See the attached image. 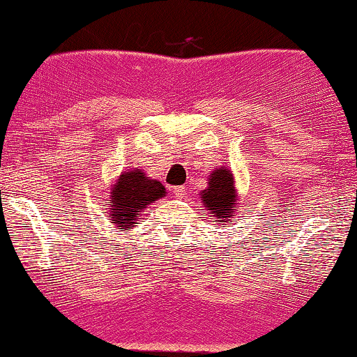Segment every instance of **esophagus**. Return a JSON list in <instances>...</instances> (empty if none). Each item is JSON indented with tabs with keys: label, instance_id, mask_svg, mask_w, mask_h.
Instances as JSON below:
<instances>
[{
	"label": "esophagus",
	"instance_id": "34e87169",
	"mask_svg": "<svg viewBox=\"0 0 357 357\" xmlns=\"http://www.w3.org/2000/svg\"><path fill=\"white\" fill-rule=\"evenodd\" d=\"M174 195L177 198H183L185 195H187V188L183 187V185H178V187H174Z\"/></svg>",
	"mask_w": 357,
	"mask_h": 357
}]
</instances>
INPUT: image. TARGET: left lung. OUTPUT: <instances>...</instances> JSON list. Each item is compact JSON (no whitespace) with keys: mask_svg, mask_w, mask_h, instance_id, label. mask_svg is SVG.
<instances>
[{"mask_svg":"<svg viewBox=\"0 0 357 357\" xmlns=\"http://www.w3.org/2000/svg\"><path fill=\"white\" fill-rule=\"evenodd\" d=\"M202 199L204 208L208 209L211 222L226 224L227 219H231L232 222V216H236L238 204L231 170L224 167L213 170L211 175H209L206 190L202 192Z\"/></svg>","mask_w":357,"mask_h":357,"instance_id":"left-lung-1","label":"left lung"}]
</instances>
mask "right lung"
Returning a JSON list of instances; mask_svg holds the SVG:
<instances>
[{
    "instance_id": "1",
    "label": "right lung",
    "mask_w": 357,
    "mask_h": 357,
    "mask_svg": "<svg viewBox=\"0 0 357 357\" xmlns=\"http://www.w3.org/2000/svg\"><path fill=\"white\" fill-rule=\"evenodd\" d=\"M162 197H165L164 185L146 177L141 169L123 172L112 187L105 218H109L115 229L130 231L143 216V209Z\"/></svg>"
}]
</instances>
